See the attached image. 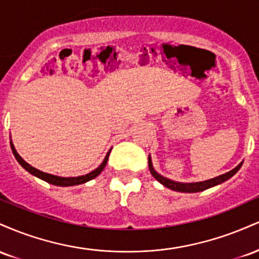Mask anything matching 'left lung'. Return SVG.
<instances>
[{"instance_id":"1","label":"left lung","mask_w":259,"mask_h":259,"mask_svg":"<svg viewBox=\"0 0 259 259\" xmlns=\"http://www.w3.org/2000/svg\"><path fill=\"white\" fill-rule=\"evenodd\" d=\"M241 165H242V162L240 163L237 167H235L233 170L228 171V173H225V174L219 175V177H217V178H213V179L206 180V181H198V183H177V181L167 179V178L162 177V175L157 173V171L154 170V168L152 165V160H151V157L148 156V168H150L151 174L153 175L154 179H157V181H159V183L162 184L163 186L168 187V189H170V190H174V191L190 192V194H191V192L203 191V190L209 189V187H213L215 185H219V184L224 183V181L230 179L233 175L236 174L237 171H239V169L241 168Z\"/></svg>"}]
</instances>
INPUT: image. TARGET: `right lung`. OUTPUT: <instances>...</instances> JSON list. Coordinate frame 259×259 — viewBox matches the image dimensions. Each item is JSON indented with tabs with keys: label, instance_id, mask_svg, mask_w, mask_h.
Segmentation results:
<instances>
[{
	"label": "right lung",
	"instance_id": "obj_1",
	"mask_svg": "<svg viewBox=\"0 0 259 259\" xmlns=\"http://www.w3.org/2000/svg\"><path fill=\"white\" fill-rule=\"evenodd\" d=\"M11 148H12V152H13L14 157H16V159L18 160V163H19L20 165H22L23 168L25 169L26 171H29V173L34 175V177L38 178V179L46 181V183L49 184H52V185H56V186H74V185H80V184H84V183H88V181H90L92 179H95V178L97 177V175H100L101 171L103 170L107 164V160H108V157H109V153H111V150L108 151V153L106 154L105 159H103V162L101 163V165L99 168H96L95 170L90 171L89 174H85V175H81V177H73V178H62V177H57V175H52V174H49V173H44V171L38 170V169L31 167L29 163H26L24 159L22 158V157L18 154V152L16 151V148H14V145L12 144L11 141Z\"/></svg>",
	"mask_w": 259,
	"mask_h": 259
}]
</instances>
